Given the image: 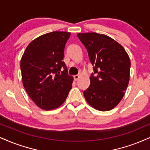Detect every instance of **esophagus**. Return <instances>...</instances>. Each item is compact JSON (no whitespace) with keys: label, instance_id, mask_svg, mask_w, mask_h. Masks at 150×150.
Segmentation results:
<instances>
[{"label":"esophagus","instance_id":"1","mask_svg":"<svg viewBox=\"0 0 150 150\" xmlns=\"http://www.w3.org/2000/svg\"><path fill=\"white\" fill-rule=\"evenodd\" d=\"M79 79V75L74 76V81H77Z\"/></svg>","mask_w":150,"mask_h":150}]
</instances>
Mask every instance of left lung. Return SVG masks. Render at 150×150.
Masks as SVG:
<instances>
[{
	"instance_id": "left-lung-1",
	"label": "left lung",
	"mask_w": 150,
	"mask_h": 150,
	"mask_svg": "<svg viewBox=\"0 0 150 150\" xmlns=\"http://www.w3.org/2000/svg\"><path fill=\"white\" fill-rule=\"evenodd\" d=\"M88 53L94 72L90 85L83 92L92 107L101 111L114 108L120 102L128 86L130 59L122 45L113 39L97 33H78Z\"/></svg>"
}]
</instances>
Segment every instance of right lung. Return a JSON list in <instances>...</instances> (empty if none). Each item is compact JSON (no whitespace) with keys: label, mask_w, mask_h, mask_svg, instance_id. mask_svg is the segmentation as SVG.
Masks as SVG:
<instances>
[{"label":"right lung","mask_w":150,"mask_h":150,"mask_svg":"<svg viewBox=\"0 0 150 150\" xmlns=\"http://www.w3.org/2000/svg\"><path fill=\"white\" fill-rule=\"evenodd\" d=\"M70 34L54 31L40 36L28 44L21 58L24 88L37 106L44 110L58 108L71 89L74 78L68 75L62 61Z\"/></svg>","instance_id":"1"}]
</instances>
